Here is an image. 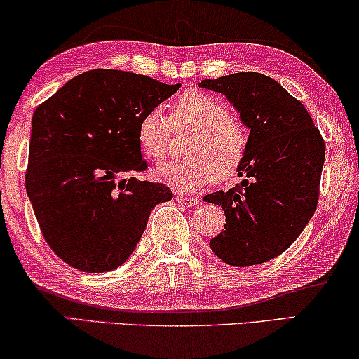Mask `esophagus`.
<instances>
[{
	"label": "esophagus",
	"mask_w": 359,
	"mask_h": 359,
	"mask_svg": "<svg viewBox=\"0 0 359 359\" xmlns=\"http://www.w3.org/2000/svg\"><path fill=\"white\" fill-rule=\"evenodd\" d=\"M175 199H176V201H178L180 204H183V206H188V208L196 206V204L199 203L198 198L184 196V194H181V193H176V194H175Z\"/></svg>",
	"instance_id": "1"
}]
</instances>
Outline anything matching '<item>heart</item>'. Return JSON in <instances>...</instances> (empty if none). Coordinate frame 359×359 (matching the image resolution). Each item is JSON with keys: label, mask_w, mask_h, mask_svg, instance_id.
Masks as SVG:
<instances>
[{"label": "heart", "mask_w": 359, "mask_h": 359, "mask_svg": "<svg viewBox=\"0 0 359 359\" xmlns=\"http://www.w3.org/2000/svg\"><path fill=\"white\" fill-rule=\"evenodd\" d=\"M171 127H191L194 135L186 145L188 158L163 161L155 178L181 191H194L214 178L229 181L237 175L248 153V132L231 118L219 99L189 90L175 100L170 122L160 109H150L138 120L137 142L143 155L160 160L168 148Z\"/></svg>", "instance_id": "b5f03b06"}]
</instances>
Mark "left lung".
Returning <instances> with one entry per match:
<instances>
[{"instance_id": "1", "label": "left lung", "mask_w": 359, "mask_h": 359, "mask_svg": "<svg viewBox=\"0 0 359 359\" xmlns=\"http://www.w3.org/2000/svg\"><path fill=\"white\" fill-rule=\"evenodd\" d=\"M199 87L224 95L250 130L237 171L244 180L203 198L226 214L224 231L209 248L234 267L267 262L290 248L313 216L325 142L300 100L269 76L237 72Z\"/></svg>"}]
</instances>
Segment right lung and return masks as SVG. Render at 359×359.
Wrapping results in <instances>:
<instances>
[{
  "label": "right lung",
  "instance_id": "right-lung-1",
  "mask_svg": "<svg viewBox=\"0 0 359 359\" xmlns=\"http://www.w3.org/2000/svg\"><path fill=\"white\" fill-rule=\"evenodd\" d=\"M181 86L94 69L64 83L31 122L26 191L49 248L82 272L114 271L145 232L161 183L123 178L147 170L138 120Z\"/></svg>",
  "mask_w": 359,
  "mask_h": 359
}]
</instances>
